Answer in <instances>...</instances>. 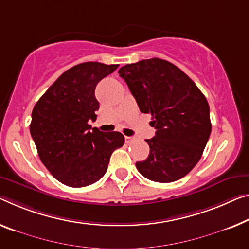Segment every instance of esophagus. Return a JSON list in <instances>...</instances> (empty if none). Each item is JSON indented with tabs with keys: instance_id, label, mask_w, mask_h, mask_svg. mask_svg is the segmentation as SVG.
Returning a JSON list of instances; mask_svg holds the SVG:
<instances>
[{
	"instance_id": "esophagus-1",
	"label": "esophagus",
	"mask_w": 249,
	"mask_h": 249,
	"mask_svg": "<svg viewBox=\"0 0 249 249\" xmlns=\"http://www.w3.org/2000/svg\"><path fill=\"white\" fill-rule=\"evenodd\" d=\"M124 140L127 143H131L133 141V138L132 137H124Z\"/></svg>"
}]
</instances>
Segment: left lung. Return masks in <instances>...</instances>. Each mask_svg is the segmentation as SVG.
Here are the masks:
<instances>
[{
	"label": "left lung",
	"mask_w": 249,
	"mask_h": 249,
	"mask_svg": "<svg viewBox=\"0 0 249 249\" xmlns=\"http://www.w3.org/2000/svg\"><path fill=\"white\" fill-rule=\"evenodd\" d=\"M141 112L151 114L156 136L147 139L150 152L137 162L152 181L173 182L201 158L212 132L207 99L188 75L166 60H141L120 68Z\"/></svg>",
	"instance_id": "left-lung-1"
}]
</instances>
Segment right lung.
<instances>
[{"mask_svg": "<svg viewBox=\"0 0 249 249\" xmlns=\"http://www.w3.org/2000/svg\"><path fill=\"white\" fill-rule=\"evenodd\" d=\"M119 64L85 62L69 69L39 99L32 111L30 132L42 163L56 180L86 187L103 177L112 152L124 146L117 131L91 129L99 102L95 87Z\"/></svg>", "mask_w": 249, "mask_h": 249, "instance_id": "add662e5", "label": "right lung"}]
</instances>
